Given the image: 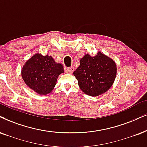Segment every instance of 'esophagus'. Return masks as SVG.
<instances>
[{"mask_svg": "<svg viewBox=\"0 0 147 147\" xmlns=\"http://www.w3.org/2000/svg\"><path fill=\"white\" fill-rule=\"evenodd\" d=\"M65 70H66V71L68 72V73L72 74L74 71V70H75V68H74V67H71L66 68L65 69Z\"/></svg>", "mask_w": 147, "mask_h": 147, "instance_id": "esophagus-1", "label": "esophagus"}]
</instances>
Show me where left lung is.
Instances as JSON below:
<instances>
[{"label": "left lung", "instance_id": "left-lung-1", "mask_svg": "<svg viewBox=\"0 0 147 147\" xmlns=\"http://www.w3.org/2000/svg\"><path fill=\"white\" fill-rule=\"evenodd\" d=\"M117 64L106 54L97 52L94 57L86 54L80 61L74 75L80 88L86 95L97 97L108 91L117 76Z\"/></svg>", "mask_w": 147, "mask_h": 147}]
</instances>
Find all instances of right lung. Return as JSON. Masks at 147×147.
<instances>
[{"instance_id":"right-lung-1","label":"right lung","mask_w":147,"mask_h":147,"mask_svg":"<svg viewBox=\"0 0 147 147\" xmlns=\"http://www.w3.org/2000/svg\"><path fill=\"white\" fill-rule=\"evenodd\" d=\"M64 73L62 64L57 63L51 56L36 53L23 65L21 75L30 89L40 95L51 93L58 78Z\"/></svg>"}]
</instances>
